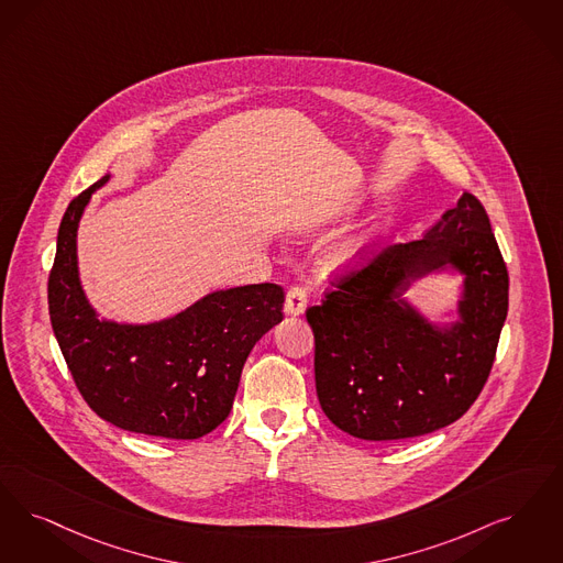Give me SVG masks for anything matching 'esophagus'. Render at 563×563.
I'll return each mask as SVG.
<instances>
[{
	"instance_id": "34e87169",
	"label": "esophagus",
	"mask_w": 563,
	"mask_h": 563,
	"mask_svg": "<svg viewBox=\"0 0 563 563\" xmlns=\"http://www.w3.org/2000/svg\"><path fill=\"white\" fill-rule=\"evenodd\" d=\"M308 306V291L301 285H292L287 291V301H285V312L289 316H301L306 312Z\"/></svg>"
}]
</instances>
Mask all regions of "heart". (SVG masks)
I'll list each match as a JSON object with an SVG mask.
<instances>
[{"label": "heart", "instance_id": "heart-1", "mask_svg": "<svg viewBox=\"0 0 563 563\" xmlns=\"http://www.w3.org/2000/svg\"><path fill=\"white\" fill-rule=\"evenodd\" d=\"M354 251L356 249L352 247V245H347V247L339 249L338 253L333 255V264H343L345 260H350L352 255H354Z\"/></svg>", "mask_w": 563, "mask_h": 563}]
</instances>
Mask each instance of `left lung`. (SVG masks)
Listing matches in <instances>:
<instances>
[{"instance_id":"obj_1","label":"left lung","mask_w":563,"mask_h":563,"mask_svg":"<svg viewBox=\"0 0 563 563\" xmlns=\"http://www.w3.org/2000/svg\"><path fill=\"white\" fill-rule=\"evenodd\" d=\"M466 276L462 320L438 330L399 295L428 271ZM320 306L316 394L324 415L361 440H405L461 419L488 382L509 308V274L484 205L463 192L426 236L343 272Z\"/></svg>"}]
</instances>
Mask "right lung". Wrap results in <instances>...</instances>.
<instances>
[{
    "label": "right lung",
    "instance_id": "add662e5",
    "mask_svg": "<svg viewBox=\"0 0 563 563\" xmlns=\"http://www.w3.org/2000/svg\"><path fill=\"white\" fill-rule=\"evenodd\" d=\"M68 202L47 278L49 320L73 382L91 410L117 428L197 440L234 402L253 345L283 320L285 291L262 283L216 291L153 324L98 320L77 272V225L91 192Z\"/></svg>",
    "mask_w": 563,
    "mask_h": 563
}]
</instances>
